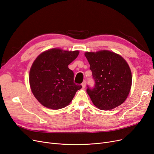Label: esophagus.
<instances>
[{
  "instance_id": "1",
  "label": "esophagus",
  "mask_w": 154,
  "mask_h": 154,
  "mask_svg": "<svg viewBox=\"0 0 154 154\" xmlns=\"http://www.w3.org/2000/svg\"><path fill=\"white\" fill-rule=\"evenodd\" d=\"M86 84H87L86 81H84V82L82 83V87H83V88H85V87H86Z\"/></svg>"
}]
</instances>
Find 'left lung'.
Listing matches in <instances>:
<instances>
[{
	"mask_svg": "<svg viewBox=\"0 0 154 154\" xmlns=\"http://www.w3.org/2000/svg\"><path fill=\"white\" fill-rule=\"evenodd\" d=\"M90 63L95 85L87 86V92L100 109L109 110L122 104L132 85L128 63L120 55L108 50L85 54Z\"/></svg>",
	"mask_w": 154,
	"mask_h": 154,
	"instance_id": "obj_1",
	"label": "left lung"
}]
</instances>
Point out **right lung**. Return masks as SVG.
<instances>
[{
  "instance_id": "1",
  "label": "right lung",
  "mask_w": 154,
  "mask_h": 154,
  "mask_svg": "<svg viewBox=\"0 0 154 154\" xmlns=\"http://www.w3.org/2000/svg\"><path fill=\"white\" fill-rule=\"evenodd\" d=\"M79 51L59 48L41 54L33 62L29 72L31 91L44 106L59 109L69 105L81 85L74 83V72L68 65L76 59Z\"/></svg>"
}]
</instances>
